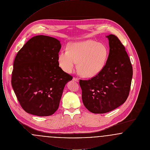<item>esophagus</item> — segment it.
Returning <instances> with one entry per match:
<instances>
[{
	"label": "esophagus",
	"mask_w": 150,
	"mask_h": 150,
	"mask_svg": "<svg viewBox=\"0 0 150 150\" xmlns=\"http://www.w3.org/2000/svg\"><path fill=\"white\" fill-rule=\"evenodd\" d=\"M73 80L76 81V82H79V79L76 78H73Z\"/></svg>",
	"instance_id": "esophagus-1"
}]
</instances>
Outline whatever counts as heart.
Returning a JSON list of instances; mask_svg holds the SVG:
<instances>
[{"mask_svg": "<svg viewBox=\"0 0 150 150\" xmlns=\"http://www.w3.org/2000/svg\"><path fill=\"white\" fill-rule=\"evenodd\" d=\"M108 56L107 47L92 40L72 43L67 50L59 53L57 61L64 71H73L78 62L79 72L85 78H93L103 69Z\"/></svg>", "mask_w": 150, "mask_h": 150, "instance_id": "b5f03b06", "label": "heart"}]
</instances>
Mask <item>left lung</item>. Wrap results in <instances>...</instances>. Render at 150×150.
Masks as SVG:
<instances>
[{
    "instance_id": "1",
    "label": "left lung",
    "mask_w": 150,
    "mask_h": 150,
    "mask_svg": "<svg viewBox=\"0 0 150 150\" xmlns=\"http://www.w3.org/2000/svg\"><path fill=\"white\" fill-rule=\"evenodd\" d=\"M106 38L110 52L103 69L90 80L79 81L84 105L94 114L106 113L122 105L128 97L133 76L124 45L114 35Z\"/></svg>"
}]
</instances>
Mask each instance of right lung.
Returning <instances> with one entry per match:
<instances>
[{
  "mask_svg": "<svg viewBox=\"0 0 150 150\" xmlns=\"http://www.w3.org/2000/svg\"><path fill=\"white\" fill-rule=\"evenodd\" d=\"M61 48L56 38L35 36L15 57L12 86L26 112L47 116L58 108L64 86L72 79L59 67L57 57Z\"/></svg>",
  "mask_w": 150,
  "mask_h": 150,
  "instance_id": "right-lung-1",
  "label": "right lung"
}]
</instances>
